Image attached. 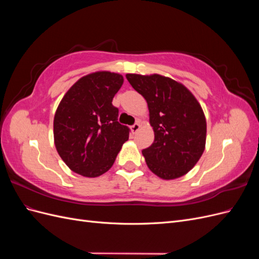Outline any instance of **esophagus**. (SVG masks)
<instances>
[{"label": "esophagus", "instance_id": "1", "mask_svg": "<svg viewBox=\"0 0 259 259\" xmlns=\"http://www.w3.org/2000/svg\"><path fill=\"white\" fill-rule=\"evenodd\" d=\"M140 126H142V125H140L139 122H137V123H135L134 125H133V126H131V130H132L133 133H137L138 130L140 128Z\"/></svg>", "mask_w": 259, "mask_h": 259}]
</instances>
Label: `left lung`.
I'll return each mask as SVG.
<instances>
[{"mask_svg":"<svg viewBox=\"0 0 259 259\" xmlns=\"http://www.w3.org/2000/svg\"><path fill=\"white\" fill-rule=\"evenodd\" d=\"M126 79L149 109L154 140L143 150L149 169L165 180L186 175L205 149L206 119L200 103L184 84L168 76L127 73Z\"/></svg>","mask_w":259,"mask_h":259,"instance_id":"1","label":"left lung"}]
</instances>
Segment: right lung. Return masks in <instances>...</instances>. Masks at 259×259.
Wrapping results in <instances>:
<instances>
[{
    "instance_id": "1",
    "label": "right lung",
    "mask_w": 259,
    "mask_h": 259,
    "mask_svg": "<svg viewBox=\"0 0 259 259\" xmlns=\"http://www.w3.org/2000/svg\"><path fill=\"white\" fill-rule=\"evenodd\" d=\"M123 75L96 71L82 76L62 97L54 116V143L76 174L98 177L111 168L130 128L117 122L112 99Z\"/></svg>"
}]
</instances>
